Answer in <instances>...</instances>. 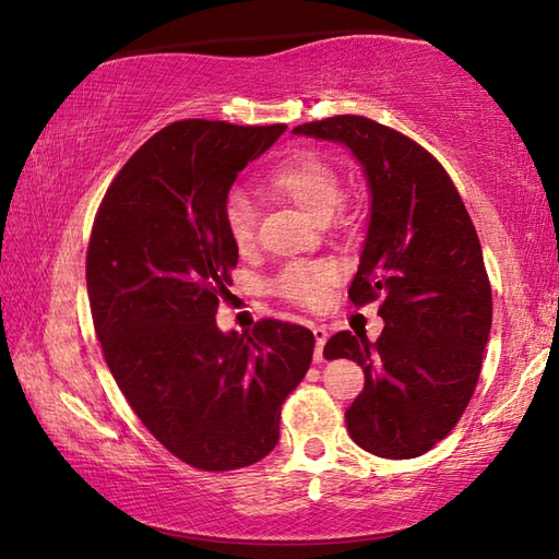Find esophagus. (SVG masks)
Instances as JSON below:
<instances>
[{
    "instance_id": "obj_1",
    "label": "esophagus",
    "mask_w": 559,
    "mask_h": 559,
    "mask_svg": "<svg viewBox=\"0 0 559 559\" xmlns=\"http://www.w3.org/2000/svg\"><path fill=\"white\" fill-rule=\"evenodd\" d=\"M312 334H314V360L320 364L322 360V352H324V344H326V336H330V332L324 330V326H312Z\"/></svg>"
}]
</instances>
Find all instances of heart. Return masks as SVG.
I'll return each mask as SVG.
<instances>
[{
  "label": "heart",
  "mask_w": 559,
  "mask_h": 559,
  "mask_svg": "<svg viewBox=\"0 0 559 559\" xmlns=\"http://www.w3.org/2000/svg\"><path fill=\"white\" fill-rule=\"evenodd\" d=\"M264 189L278 199L295 203L300 211L314 221H330L342 201V174L332 162L314 155V152H298L288 159L276 164L266 177ZM225 227L233 245L239 251H249L257 239V213L254 205L245 193H233L225 203ZM336 278V271L330 261H300L283 269L276 278V288L283 298L298 305L317 308L326 298V290Z\"/></svg>",
  "instance_id": "heart-1"
}]
</instances>
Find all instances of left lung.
<instances>
[{
    "mask_svg": "<svg viewBox=\"0 0 559 559\" xmlns=\"http://www.w3.org/2000/svg\"><path fill=\"white\" fill-rule=\"evenodd\" d=\"M295 135L342 142L370 191V221L348 288L354 305L380 300L382 334L338 332L326 358L364 368L346 429L364 451L404 461L445 439L473 397L491 330L483 247L461 193L417 142L364 116H334Z\"/></svg>",
    "mask_w": 559,
    "mask_h": 559,
    "instance_id": "left-lung-1",
    "label": "left lung"
}]
</instances>
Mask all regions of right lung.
Wrapping results in <instances>:
<instances>
[{
    "instance_id": "obj_1",
    "label": "right lung",
    "mask_w": 559,
    "mask_h": 559,
    "mask_svg": "<svg viewBox=\"0 0 559 559\" xmlns=\"http://www.w3.org/2000/svg\"><path fill=\"white\" fill-rule=\"evenodd\" d=\"M283 130L203 118L162 128L108 186L86 249L108 370L147 431L205 473L273 451L283 402L314 352L300 324L261 320L245 334L215 324L239 257L227 193Z\"/></svg>"
}]
</instances>
